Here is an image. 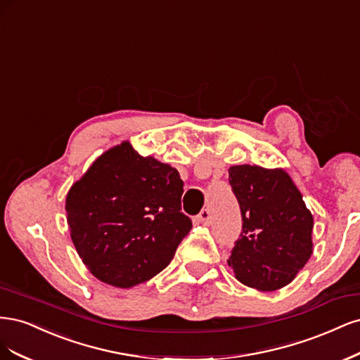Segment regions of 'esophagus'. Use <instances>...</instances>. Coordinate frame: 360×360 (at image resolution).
<instances>
[{
    "label": "esophagus",
    "instance_id": "obj_1",
    "mask_svg": "<svg viewBox=\"0 0 360 360\" xmlns=\"http://www.w3.org/2000/svg\"><path fill=\"white\" fill-rule=\"evenodd\" d=\"M197 221L202 223V224H210L211 223V212L210 210H202L200 214L197 215Z\"/></svg>",
    "mask_w": 360,
    "mask_h": 360
}]
</instances>
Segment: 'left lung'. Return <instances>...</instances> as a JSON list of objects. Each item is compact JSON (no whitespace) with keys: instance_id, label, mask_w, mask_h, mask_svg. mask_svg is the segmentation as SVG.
<instances>
[{"instance_id":"8db88e82","label":"left lung","mask_w":360,"mask_h":360,"mask_svg":"<svg viewBox=\"0 0 360 360\" xmlns=\"http://www.w3.org/2000/svg\"><path fill=\"white\" fill-rule=\"evenodd\" d=\"M242 233L227 263L243 285L275 292L292 283L312 254L314 219L284 169L231 166Z\"/></svg>"}]
</instances>
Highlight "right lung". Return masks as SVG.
I'll return each mask as SVG.
<instances>
[{
  "mask_svg": "<svg viewBox=\"0 0 360 360\" xmlns=\"http://www.w3.org/2000/svg\"><path fill=\"white\" fill-rule=\"evenodd\" d=\"M179 172L129 141L103 153L65 197L79 257L100 281L130 288L172 262L191 219L181 212Z\"/></svg>",
  "mask_w": 360,
  "mask_h": 360,
  "instance_id": "1",
  "label": "right lung"
}]
</instances>
